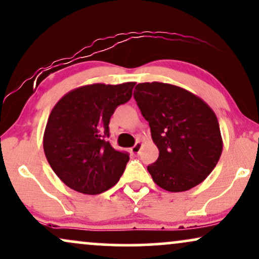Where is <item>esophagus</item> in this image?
<instances>
[{
  "label": "esophagus",
  "mask_w": 259,
  "mask_h": 259,
  "mask_svg": "<svg viewBox=\"0 0 259 259\" xmlns=\"http://www.w3.org/2000/svg\"><path fill=\"white\" fill-rule=\"evenodd\" d=\"M142 147H143V144L140 143V142H137L136 145H134L132 149H131V151H132V153L138 154V153L140 152V150H142Z\"/></svg>",
  "instance_id": "1"
}]
</instances>
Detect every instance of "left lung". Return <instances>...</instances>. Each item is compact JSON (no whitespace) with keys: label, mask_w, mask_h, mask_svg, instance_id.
<instances>
[{"label":"left lung","mask_w":259,"mask_h":259,"mask_svg":"<svg viewBox=\"0 0 259 259\" xmlns=\"http://www.w3.org/2000/svg\"><path fill=\"white\" fill-rule=\"evenodd\" d=\"M134 99L149 122L159 157L147 166L157 186L179 193L196 187L223 152L215 113L202 99L167 83H139Z\"/></svg>","instance_id":"left-lung-1"}]
</instances>
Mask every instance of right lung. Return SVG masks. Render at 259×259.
Listing matches in <instances>:
<instances>
[{
	"label": "right lung",
	"mask_w": 259,
	"mask_h": 259,
	"mask_svg": "<svg viewBox=\"0 0 259 259\" xmlns=\"http://www.w3.org/2000/svg\"><path fill=\"white\" fill-rule=\"evenodd\" d=\"M134 85V82L83 85L53 107L44 133V152L69 188L96 195L120 180L130 156L110 145L108 126L116 107L132 97Z\"/></svg>",
	"instance_id": "obj_1"
}]
</instances>
